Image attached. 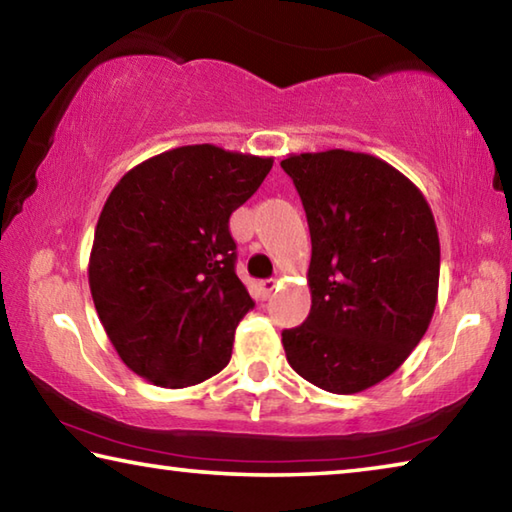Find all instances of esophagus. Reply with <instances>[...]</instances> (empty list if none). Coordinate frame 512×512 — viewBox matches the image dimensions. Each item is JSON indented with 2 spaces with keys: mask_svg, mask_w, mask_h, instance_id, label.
Masks as SVG:
<instances>
[{
  "mask_svg": "<svg viewBox=\"0 0 512 512\" xmlns=\"http://www.w3.org/2000/svg\"><path fill=\"white\" fill-rule=\"evenodd\" d=\"M257 289H259V293H262V298H268L277 289V282L275 280H262L257 284Z\"/></svg>",
  "mask_w": 512,
  "mask_h": 512,
  "instance_id": "1",
  "label": "esophagus"
}]
</instances>
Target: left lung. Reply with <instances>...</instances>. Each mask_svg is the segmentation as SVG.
Listing matches in <instances>:
<instances>
[{
	"label": "left lung",
	"mask_w": 512,
	"mask_h": 512,
	"mask_svg": "<svg viewBox=\"0 0 512 512\" xmlns=\"http://www.w3.org/2000/svg\"><path fill=\"white\" fill-rule=\"evenodd\" d=\"M280 164L311 235V311L282 332L287 361L327 393H361L391 377L431 323L436 221L420 189L370 153H293Z\"/></svg>",
	"instance_id": "obj_1"
}]
</instances>
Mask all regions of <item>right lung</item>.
I'll use <instances>...</instances> for the list:
<instances>
[{"instance_id":"obj_1","label":"right lung","mask_w":512,"mask_h":512,"mask_svg":"<svg viewBox=\"0 0 512 512\" xmlns=\"http://www.w3.org/2000/svg\"><path fill=\"white\" fill-rule=\"evenodd\" d=\"M273 158L192 144L133 167L94 230L88 280L103 329L135 375L187 388L228 366L253 309L235 273L230 214L264 183Z\"/></svg>"}]
</instances>
